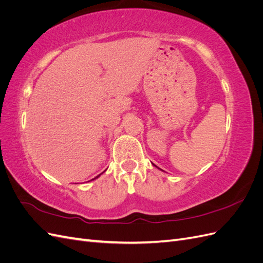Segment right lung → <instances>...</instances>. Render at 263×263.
Segmentation results:
<instances>
[{
	"instance_id": "obj_1",
	"label": "right lung",
	"mask_w": 263,
	"mask_h": 263,
	"mask_svg": "<svg viewBox=\"0 0 263 263\" xmlns=\"http://www.w3.org/2000/svg\"><path fill=\"white\" fill-rule=\"evenodd\" d=\"M98 177H99V176H98ZM98 177H97V178H98ZM94 179H95V178H94Z\"/></svg>"
}]
</instances>
